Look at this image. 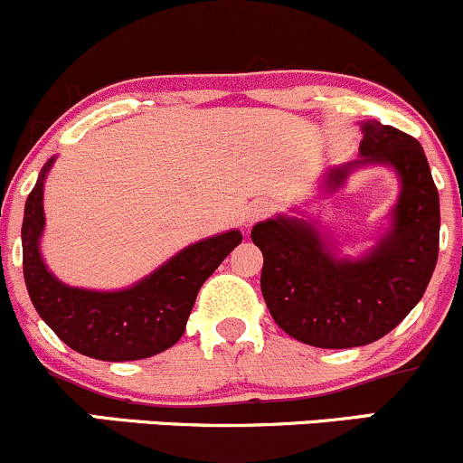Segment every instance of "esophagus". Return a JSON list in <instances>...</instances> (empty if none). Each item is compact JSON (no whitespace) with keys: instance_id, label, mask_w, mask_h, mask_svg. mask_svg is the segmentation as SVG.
<instances>
[{"instance_id":"esophagus-1","label":"esophagus","mask_w":463,"mask_h":463,"mask_svg":"<svg viewBox=\"0 0 463 463\" xmlns=\"http://www.w3.org/2000/svg\"><path fill=\"white\" fill-rule=\"evenodd\" d=\"M272 213V203L270 202H255L248 211V223H255L260 217H266Z\"/></svg>"}]
</instances>
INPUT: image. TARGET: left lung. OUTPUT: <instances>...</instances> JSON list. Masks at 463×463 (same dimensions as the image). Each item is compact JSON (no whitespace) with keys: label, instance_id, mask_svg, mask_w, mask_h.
Instances as JSON below:
<instances>
[{"label":"left lung","instance_id":"left-lung-1","mask_svg":"<svg viewBox=\"0 0 463 463\" xmlns=\"http://www.w3.org/2000/svg\"><path fill=\"white\" fill-rule=\"evenodd\" d=\"M362 130V157L330 170L326 188L337 191L364 164L397 170L402 193L391 231L368 255L339 260L306 219H269L250 232L264 255L261 295L272 319L308 346L354 348L382 339L424 297L439 255V193L421 144L382 121H366Z\"/></svg>","mask_w":463,"mask_h":463}]
</instances>
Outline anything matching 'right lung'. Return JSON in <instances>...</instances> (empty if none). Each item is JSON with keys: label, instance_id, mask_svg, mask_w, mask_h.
Returning <instances> with one entry per match:
<instances>
[{"label": "right lung", "instance_id": "right-lung-1", "mask_svg": "<svg viewBox=\"0 0 463 463\" xmlns=\"http://www.w3.org/2000/svg\"><path fill=\"white\" fill-rule=\"evenodd\" d=\"M48 159L26 199L22 223L24 279L39 317L77 353L101 362H133L175 346L186 330L203 281L241 244L240 231H228L184 248L164 266L126 290L72 288L46 269L39 252L43 232V179Z\"/></svg>", "mask_w": 463, "mask_h": 463}]
</instances>
